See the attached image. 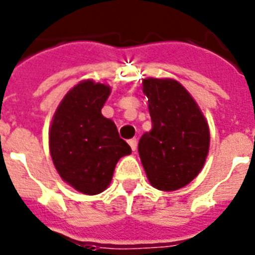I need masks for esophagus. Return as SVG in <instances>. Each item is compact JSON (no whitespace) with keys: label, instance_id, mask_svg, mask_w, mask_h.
Returning <instances> with one entry per match:
<instances>
[{"label":"esophagus","instance_id":"obj_1","mask_svg":"<svg viewBox=\"0 0 255 255\" xmlns=\"http://www.w3.org/2000/svg\"><path fill=\"white\" fill-rule=\"evenodd\" d=\"M128 144L131 145L132 151H136V148H137V140H136L135 137H133V139H131V140H128Z\"/></svg>","mask_w":255,"mask_h":255}]
</instances>
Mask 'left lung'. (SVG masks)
<instances>
[{"label":"left lung","mask_w":255,"mask_h":255,"mask_svg":"<svg viewBox=\"0 0 255 255\" xmlns=\"http://www.w3.org/2000/svg\"><path fill=\"white\" fill-rule=\"evenodd\" d=\"M152 129L143 133L137 151L149 183L163 191L187 186L205 164L209 124L183 85L172 79H144Z\"/></svg>","instance_id":"8db88e82"}]
</instances>
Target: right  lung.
Returning a JSON list of instances; mask_svg holds the SVG:
<instances>
[{
    "label": "right lung",
    "mask_w": 255,
    "mask_h": 255,
    "mask_svg": "<svg viewBox=\"0 0 255 255\" xmlns=\"http://www.w3.org/2000/svg\"><path fill=\"white\" fill-rule=\"evenodd\" d=\"M111 88L92 80L75 85L54 112L49 149L64 182L87 195L108 187L116 163L131 153L118 128L102 115Z\"/></svg>",
    "instance_id": "obj_1"
}]
</instances>
